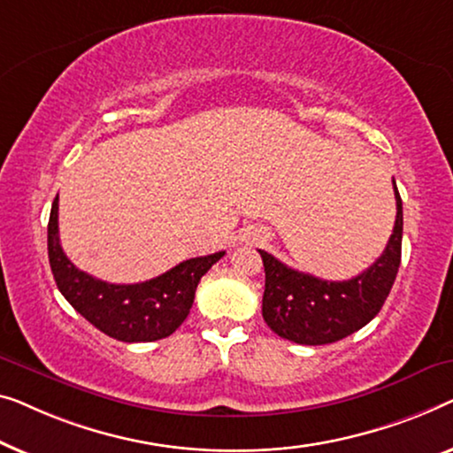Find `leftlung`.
Masks as SVG:
<instances>
[{
    "label": "left lung",
    "mask_w": 453,
    "mask_h": 453,
    "mask_svg": "<svg viewBox=\"0 0 453 453\" xmlns=\"http://www.w3.org/2000/svg\"><path fill=\"white\" fill-rule=\"evenodd\" d=\"M396 221L381 257L349 281H324L258 250L265 265L263 318L297 345H328L372 322L384 305L403 254V199L394 182Z\"/></svg>",
    "instance_id": "obj_1"
}]
</instances>
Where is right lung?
<instances>
[{"mask_svg":"<svg viewBox=\"0 0 453 453\" xmlns=\"http://www.w3.org/2000/svg\"><path fill=\"white\" fill-rule=\"evenodd\" d=\"M49 263L63 297L100 333L123 342H151L170 336L187 320L201 277L224 250L188 258L143 283L117 285L80 271L59 242V195L49 218Z\"/></svg>","mask_w":453,"mask_h":453,"instance_id":"add662e5","label":"right lung"}]
</instances>
